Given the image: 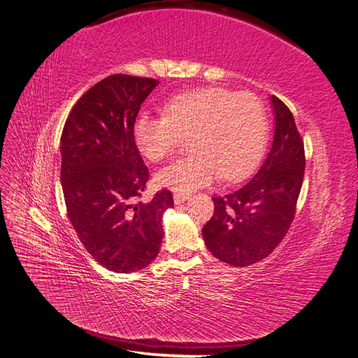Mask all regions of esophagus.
Returning a JSON list of instances; mask_svg holds the SVG:
<instances>
[{"label": "esophagus", "mask_w": 358, "mask_h": 358, "mask_svg": "<svg viewBox=\"0 0 358 358\" xmlns=\"http://www.w3.org/2000/svg\"><path fill=\"white\" fill-rule=\"evenodd\" d=\"M173 200H175V204H182L188 200L187 194H180V192H175V196H173Z\"/></svg>", "instance_id": "1"}]
</instances>
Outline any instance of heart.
<instances>
[{
  "label": "heart",
  "instance_id": "1",
  "mask_svg": "<svg viewBox=\"0 0 358 358\" xmlns=\"http://www.w3.org/2000/svg\"><path fill=\"white\" fill-rule=\"evenodd\" d=\"M134 142L149 161L169 158L183 137L194 154L161 169L158 185L180 194L208 187L221 176L237 182L262 161L267 145V117L255 95L225 88H199L173 95L164 113H138Z\"/></svg>",
  "mask_w": 358,
  "mask_h": 358
}]
</instances>
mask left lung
<instances>
[{
	"instance_id": "left-lung-1",
	"label": "left lung",
	"mask_w": 358,
	"mask_h": 358,
	"mask_svg": "<svg viewBox=\"0 0 358 358\" xmlns=\"http://www.w3.org/2000/svg\"><path fill=\"white\" fill-rule=\"evenodd\" d=\"M275 136L263 166L245 187L213 197L215 212L203 239L221 262L245 267L273 252L294 220L305 176V146L294 116L272 96Z\"/></svg>"
}]
</instances>
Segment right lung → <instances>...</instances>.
<instances>
[{
  "instance_id": "obj_1",
  "label": "right lung",
  "mask_w": 358,
  "mask_h": 358,
  "mask_svg": "<svg viewBox=\"0 0 358 358\" xmlns=\"http://www.w3.org/2000/svg\"><path fill=\"white\" fill-rule=\"evenodd\" d=\"M158 85L150 78L112 74L86 91L61 136V183L69 220L96 263L131 273L154 262L164 237L169 189L136 201L149 170L134 142L140 106Z\"/></svg>"
}]
</instances>
